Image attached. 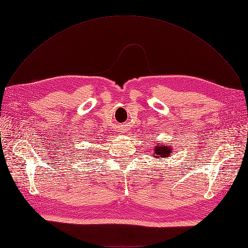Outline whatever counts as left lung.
I'll return each mask as SVG.
<instances>
[{"mask_svg": "<svg viewBox=\"0 0 248 248\" xmlns=\"http://www.w3.org/2000/svg\"><path fill=\"white\" fill-rule=\"evenodd\" d=\"M171 152L172 149L169 146L165 145H156L153 150V153L154 155H156V158H167L171 155Z\"/></svg>", "mask_w": 248, "mask_h": 248, "instance_id": "1", "label": "left lung"}]
</instances>
